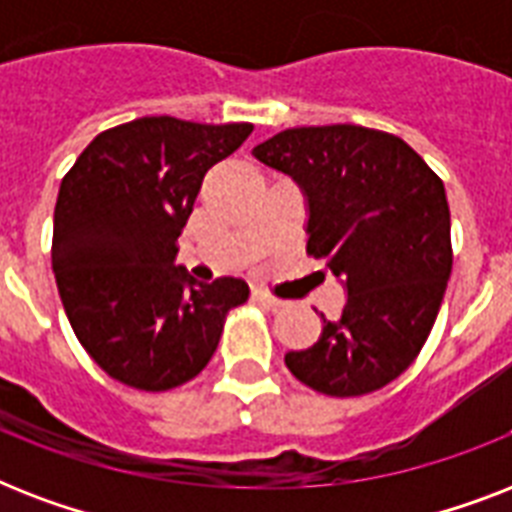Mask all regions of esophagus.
I'll return each mask as SVG.
<instances>
[{"label": "esophagus", "instance_id": "obj_1", "mask_svg": "<svg viewBox=\"0 0 512 512\" xmlns=\"http://www.w3.org/2000/svg\"><path fill=\"white\" fill-rule=\"evenodd\" d=\"M252 300H255L257 305L268 308V311H279V308H284V300L273 297L271 292H265V289H255V292H252Z\"/></svg>", "mask_w": 512, "mask_h": 512}]
</instances>
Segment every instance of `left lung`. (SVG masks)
<instances>
[{
    "label": "left lung",
    "mask_w": 512,
    "mask_h": 512,
    "mask_svg": "<svg viewBox=\"0 0 512 512\" xmlns=\"http://www.w3.org/2000/svg\"><path fill=\"white\" fill-rule=\"evenodd\" d=\"M308 196V247L348 287L340 321L284 364L332 398L385 388L420 356L452 273L444 180L390 132L295 127L252 151Z\"/></svg>",
    "instance_id": "left-lung-1"
}]
</instances>
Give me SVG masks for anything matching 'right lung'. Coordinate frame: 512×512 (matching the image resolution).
Masks as SVG:
<instances>
[{
  "label": "right lung",
  "mask_w": 512,
  "mask_h": 512,
  "mask_svg": "<svg viewBox=\"0 0 512 512\" xmlns=\"http://www.w3.org/2000/svg\"><path fill=\"white\" fill-rule=\"evenodd\" d=\"M252 124L143 116L100 132L60 183L52 271L76 340L130 388L162 393L209 364L244 279L196 284L172 265L201 180Z\"/></svg>",
  "instance_id": "obj_1"
}]
</instances>
